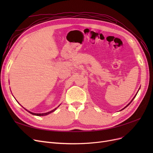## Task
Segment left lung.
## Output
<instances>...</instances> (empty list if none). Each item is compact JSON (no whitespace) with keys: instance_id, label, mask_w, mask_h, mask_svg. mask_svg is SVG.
Returning a JSON list of instances; mask_svg holds the SVG:
<instances>
[{"instance_id":"obj_1","label":"left lung","mask_w":153,"mask_h":153,"mask_svg":"<svg viewBox=\"0 0 153 153\" xmlns=\"http://www.w3.org/2000/svg\"><path fill=\"white\" fill-rule=\"evenodd\" d=\"M139 89H140V88H139ZM139 89H138V91H139ZM137 93H138V92H137V94H135V96H134V97H133V99H132V100H131V101H130V102H129V103H128V105H126V106H125V107H124V108H123V109H122V110H124V108H126V107H127V106H128V105H129V104H130V103H131V101H133V99H134V98H135V97H136V96H137Z\"/></svg>"}]
</instances>
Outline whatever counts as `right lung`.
Masks as SVG:
<instances>
[{
  "instance_id": "obj_1",
  "label": "right lung",
  "mask_w": 153,
  "mask_h": 153,
  "mask_svg": "<svg viewBox=\"0 0 153 153\" xmlns=\"http://www.w3.org/2000/svg\"><path fill=\"white\" fill-rule=\"evenodd\" d=\"M18 102V101H17ZM60 106V105H59ZM58 107H59V106H58ZM58 107H57V108H55V109H53V110H51V111H50V112H46V113H42V114H36V113H33V112H30V111H29L28 110H27V109H25V108H25V110H26L27 112H29L30 114H32V115H37V116H45V115H48V114H51V113H52V112H53L54 111L56 110Z\"/></svg>"
}]
</instances>
